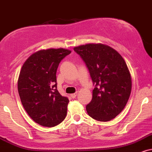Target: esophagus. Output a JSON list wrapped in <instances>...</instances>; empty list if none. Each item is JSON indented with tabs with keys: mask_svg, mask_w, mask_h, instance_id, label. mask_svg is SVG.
I'll list each match as a JSON object with an SVG mask.
<instances>
[{
	"mask_svg": "<svg viewBox=\"0 0 152 152\" xmlns=\"http://www.w3.org/2000/svg\"><path fill=\"white\" fill-rule=\"evenodd\" d=\"M76 95H77V92H76L75 93V94H71V97L72 98H75L76 97Z\"/></svg>",
	"mask_w": 152,
	"mask_h": 152,
	"instance_id": "obj_1",
	"label": "esophagus"
}]
</instances>
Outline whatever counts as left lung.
I'll list each match as a JSON object with an SVG mask.
<instances>
[{"label":"left lung","mask_w":152,"mask_h":152,"mask_svg":"<svg viewBox=\"0 0 152 152\" xmlns=\"http://www.w3.org/2000/svg\"><path fill=\"white\" fill-rule=\"evenodd\" d=\"M74 50L86 64L95 86L86 105L88 114L98 121H110L122 112L131 94V76L125 60L102 44H88Z\"/></svg>","instance_id":"left-lung-1"}]
</instances>
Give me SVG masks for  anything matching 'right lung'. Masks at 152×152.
Returning <instances> with one entry per match:
<instances>
[{
	"mask_svg": "<svg viewBox=\"0 0 152 152\" xmlns=\"http://www.w3.org/2000/svg\"><path fill=\"white\" fill-rule=\"evenodd\" d=\"M71 52L64 49L40 50L25 61L20 72L18 89L27 114L39 125L52 127L64 120L69 100L57 90L56 71Z\"/></svg>",
	"mask_w": 152,
	"mask_h": 152,
	"instance_id": "add662e5",
	"label": "right lung"
}]
</instances>
